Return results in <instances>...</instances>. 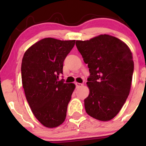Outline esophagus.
<instances>
[{
	"label": "esophagus",
	"instance_id": "obj_1",
	"mask_svg": "<svg viewBox=\"0 0 146 146\" xmlns=\"http://www.w3.org/2000/svg\"><path fill=\"white\" fill-rule=\"evenodd\" d=\"M75 85H76V87H77V88H80V87H82V86H83V84L76 82V83H75Z\"/></svg>",
	"mask_w": 146,
	"mask_h": 146
}]
</instances>
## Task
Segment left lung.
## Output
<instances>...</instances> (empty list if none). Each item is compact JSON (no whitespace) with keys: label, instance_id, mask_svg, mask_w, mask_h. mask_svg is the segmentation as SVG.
Wrapping results in <instances>:
<instances>
[{"label":"left lung","instance_id":"obj_1","mask_svg":"<svg viewBox=\"0 0 146 146\" xmlns=\"http://www.w3.org/2000/svg\"><path fill=\"white\" fill-rule=\"evenodd\" d=\"M75 44L89 68L86 112L96 119L109 121L119 113L130 93L134 71L132 52L121 40L106 34L76 40Z\"/></svg>","mask_w":146,"mask_h":146}]
</instances>
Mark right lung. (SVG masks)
<instances>
[{
	"label": "right lung",
	"mask_w": 146,
	"mask_h": 146,
	"mask_svg": "<svg viewBox=\"0 0 146 146\" xmlns=\"http://www.w3.org/2000/svg\"><path fill=\"white\" fill-rule=\"evenodd\" d=\"M75 42L44 38L28 48L22 60V82L27 100L37 119L47 128L58 127L66 119L75 86L58 78Z\"/></svg>",
	"instance_id": "obj_1"
}]
</instances>
